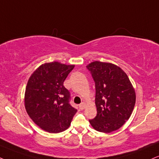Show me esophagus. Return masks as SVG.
Wrapping results in <instances>:
<instances>
[{"label": "esophagus", "instance_id": "obj_1", "mask_svg": "<svg viewBox=\"0 0 159 159\" xmlns=\"http://www.w3.org/2000/svg\"><path fill=\"white\" fill-rule=\"evenodd\" d=\"M79 107L81 110H83V109H85V104L84 103V102H83V103H81L80 104V105H79Z\"/></svg>", "mask_w": 159, "mask_h": 159}]
</instances>
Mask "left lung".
<instances>
[{
    "label": "left lung",
    "mask_w": 159,
    "mask_h": 159,
    "mask_svg": "<svg viewBox=\"0 0 159 159\" xmlns=\"http://www.w3.org/2000/svg\"><path fill=\"white\" fill-rule=\"evenodd\" d=\"M95 82L97 116L89 120L96 130L111 133L128 120L136 103V93L126 73L110 62H92L88 65Z\"/></svg>",
    "instance_id": "left-lung-1"
}]
</instances>
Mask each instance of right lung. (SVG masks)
I'll use <instances>...</instances> for the list:
<instances>
[{
    "label": "right lung",
    "instance_id": "obj_1",
    "mask_svg": "<svg viewBox=\"0 0 159 159\" xmlns=\"http://www.w3.org/2000/svg\"><path fill=\"white\" fill-rule=\"evenodd\" d=\"M74 65L46 62L29 77L25 107L32 121L45 131L57 134L70 126L77 110L69 104L70 92L63 83Z\"/></svg>",
    "mask_w": 159,
    "mask_h": 159
}]
</instances>
